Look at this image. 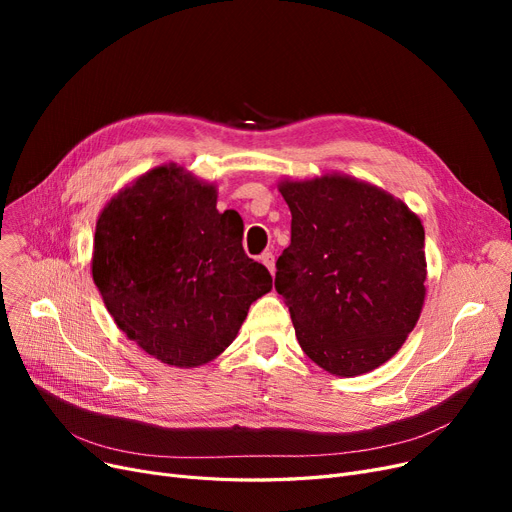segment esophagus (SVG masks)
Returning <instances> with one entry per match:
<instances>
[{
  "label": "esophagus",
  "instance_id": "34e87169",
  "mask_svg": "<svg viewBox=\"0 0 512 512\" xmlns=\"http://www.w3.org/2000/svg\"><path fill=\"white\" fill-rule=\"evenodd\" d=\"M261 263L267 267V270H270V274L274 276V272H276V259H274V253L272 251H265V253H261Z\"/></svg>",
  "mask_w": 512,
  "mask_h": 512
}]
</instances>
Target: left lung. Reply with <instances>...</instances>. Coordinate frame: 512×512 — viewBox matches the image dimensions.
I'll return each mask as SVG.
<instances>
[{"label": "left lung", "mask_w": 512, "mask_h": 512, "mask_svg": "<svg viewBox=\"0 0 512 512\" xmlns=\"http://www.w3.org/2000/svg\"><path fill=\"white\" fill-rule=\"evenodd\" d=\"M290 245L276 290L305 355L342 378L392 359L425 299L421 220L382 188L351 176L282 180Z\"/></svg>", "instance_id": "left-lung-1"}]
</instances>
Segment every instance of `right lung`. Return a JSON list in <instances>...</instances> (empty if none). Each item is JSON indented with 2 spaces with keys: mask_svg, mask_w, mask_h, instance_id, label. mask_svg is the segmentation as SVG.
I'll return each instance as SVG.
<instances>
[{
  "mask_svg": "<svg viewBox=\"0 0 512 512\" xmlns=\"http://www.w3.org/2000/svg\"><path fill=\"white\" fill-rule=\"evenodd\" d=\"M215 186L170 164L103 207L91 272L116 326L174 367H199L236 338L253 301L272 290L242 249V220L215 209Z\"/></svg>",
  "mask_w": 512,
  "mask_h": 512,
  "instance_id": "add662e5",
  "label": "right lung"
}]
</instances>
